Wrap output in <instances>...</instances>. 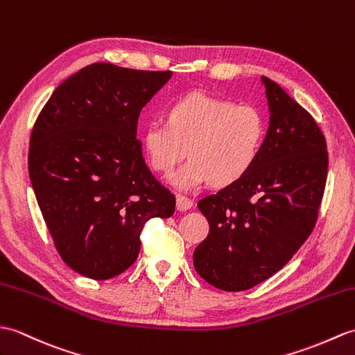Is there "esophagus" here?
<instances>
[{
	"label": "esophagus",
	"instance_id": "1",
	"mask_svg": "<svg viewBox=\"0 0 355 355\" xmlns=\"http://www.w3.org/2000/svg\"><path fill=\"white\" fill-rule=\"evenodd\" d=\"M193 205V200H191V198H187L184 195H177V209L180 211H186L189 209H192Z\"/></svg>",
	"mask_w": 355,
	"mask_h": 355
}]
</instances>
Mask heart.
<instances>
[{
	"instance_id": "obj_1",
	"label": "heart",
	"mask_w": 355,
	"mask_h": 355,
	"mask_svg": "<svg viewBox=\"0 0 355 355\" xmlns=\"http://www.w3.org/2000/svg\"><path fill=\"white\" fill-rule=\"evenodd\" d=\"M266 119L254 105L236 104L201 92L189 94L169 107L168 122H153L144 135L151 168L172 177L180 189L205 181L224 187L245 177L259 160L266 139Z\"/></svg>"
}]
</instances>
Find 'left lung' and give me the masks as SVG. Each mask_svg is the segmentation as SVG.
<instances>
[{"label":"left lung","instance_id":"1","mask_svg":"<svg viewBox=\"0 0 355 355\" xmlns=\"http://www.w3.org/2000/svg\"><path fill=\"white\" fill-rule=\"evenodd\" d=\"M261 80L270 123L259 160L236 183L198 201L210 230L193 266L225 292L248 291L289 263L316 225L327 183L322 130L275 81Z\"/></svg>","mask_w":355,"mask_h":355}]
</instances>
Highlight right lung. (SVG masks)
Listing matches in <instances>:
<instances>
[{
	"label": "right lung",
	"instance_id": "obj_1",
	"mask_svg": "<svg viewBox=\"0 0 355 355\" xmlns=\"http://www.w3.org/2000/svg\"><path fill=\"white\" fill-rule=\"evenodd\" d=\"M171 71L98 62L57 87L33 125L28 174L62 260L109 279L127 270L153 218L175 211V195L146 168L136 139L144 105Z\"/></svg>",
	"mask_w": 355,
	"mask_h": 355
}]
</instances>
